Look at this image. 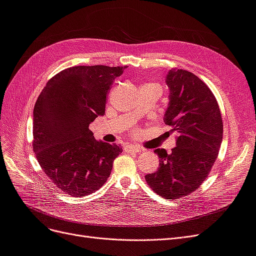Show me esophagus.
Wrapping results in <instances>:
<instances>
[{"instance_id": "esophagus-1", "label": "esophagus", "mask_w": 256, "mask_h": 256, "mask_svg": "<svg viewBox=\"0 0 256 256\" xmlns=\"http://www.w3.org/2000/svg\"><path fill=\"white\" fill-rule=\"evenodd\" d=\"M125 150L128 152H138L142 150V147L138 144H130L125 147Z\"/></svg>"}]
</instances>
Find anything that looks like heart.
Masks as SVG:
<instances>
[{
  "instance_id": "heart-1",
  "label": "heart",
  "mask_w": 256,
  "mask_h": 256,
  "mask_svg": "<svg viewBox=\"0 0 256 256\" xmlns=\"http://www.w3.org/2000/svg\"><path fill=\"white\" fill-rule=\"evenodd\" d=\"M152 85V86H156V85H154V84H150ZM156 88H158V86H156Z\"/></svg>"
}]
</instances>
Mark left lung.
<instances>
[{"label":"left lung","instance_id":"left-lung-1","mask_svg":"<svg viewBox=\"0 0 256 256\" xmlns=\"http://www.w3.org/2000/svg\"><path fill=\"white\" fill-rule=\"evenodd\" d=\"M166 83L170 95L164 120L176 134V147L171 154L154 150L159 168L145 180L157 194L174 200L196 190L208 176L219 154L223 124L214 94L196 74L171 69Z\"/></svg>","mask_w":256,"mask_h":256}]
</instances>
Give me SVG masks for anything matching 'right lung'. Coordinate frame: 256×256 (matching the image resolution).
Returning a JSON list of instances; mask_svg holds the SVG:
<instances>
[{
	"label": "right lung",
	"mask_w": 256,
	"mask_h": 256,
	"mask_svg": "<svg viewBox=\"0 0 256 256\" xmlns=\"http://www.w3.org/2000/svg\"><path fill=\"white\" fill-rule=\"evenodd\" d=\"M126 66H74L51 78L33 112V150L62 191L83 196L98 190L122 152L97 141L88 126L106 110V94Z\"/></svg>",
	"instance_id": "1"
}]
</instances>
